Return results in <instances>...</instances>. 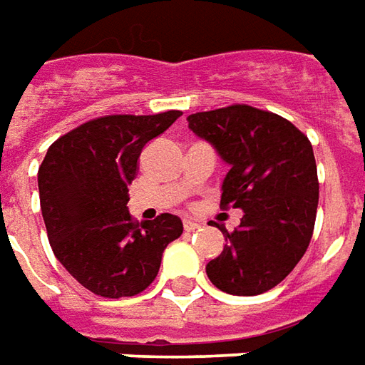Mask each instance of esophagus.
<instances>
[{
	"label": "esophagus",
	"instance_id": "34e87169",
	"mask_svg": "<svg viewBox=\"0 0 365 365\" xmlns=\"http://www.w3.org/2000/svg\"><path fill=\"white\" fill-rule=\"evenodd\" d=\"M183 229L185 231H195V229H200V223L193 221V219H183Z\"/></svg>",
	"mask_w": 365,
	"mask_h": 365
}]
</instances>
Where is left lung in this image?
I'll return each instance as SVG.
<instances>
[{
  "label": "left lung",
  "mask_w": 365,
  "mask_h": 365,
  "mask_svg": "<svg viewBox=\"0 0 365 365\" xmlns=\"http://www.w3.org/2000/svg\"><path fill=\"white\" fill-rule=\"evenodd\" d=\"M190 130L229 165L221 205L243 209L227 245L207 262L209 280L223 292L255 297L277 287L307 253L318 175L312 144L279 114L235 104L187 116Z\"/></svg>",
  "instance_id": "obj_1"
}]
</instances>
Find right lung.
<instances>
[{"mask_svg": "<svg viewBox=\"0 0 365 365\" xmlns=\"http://www.w3.org/2000/svg\"><path fill=\"white\" fill-rule=\"evenodd\" d=\"M180 116V110L103 116L47 150L37 180L49 243L68 274L98 297L148 289L165 247L183 233L178 215L134 223L126 207L142 150Z\"/></svg>", "mask_w": 365, "mask_h": 365, "instance_id": "right-lung-1", "label": "right lung"}]
</instances>
